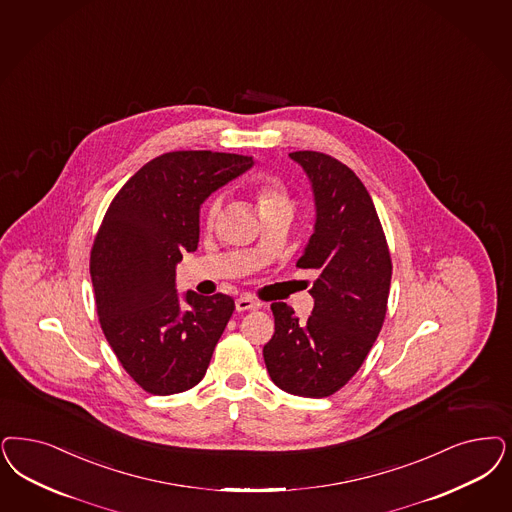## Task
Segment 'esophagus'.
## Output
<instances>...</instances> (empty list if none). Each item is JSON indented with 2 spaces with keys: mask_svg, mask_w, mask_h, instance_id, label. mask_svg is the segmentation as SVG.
<instances>
[{
  "mask_svg": "<svg viewBox=\"0 0 512 512\" xmlns=\"http://www.w3.org/2000/svg\"><path fill=\"white\" fill-rule=\"evenodd\" d=\"M263 304L259 300L251 299V297H240L236 299V310L238 312H246V310H255V308H261Z\"/></svg>",
  "mask_w": 512,
  "mask_h": 512,
  "instance_id": "esophagus-1",
  "label": "esophagus"
}]
</instances>
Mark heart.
I'll list each match as a JSON object with an SVG mask.
<instances>
[{
    "label": "heart",
    "mask_w": 512,
    "mask_h": 512,
    "mask_svg": "<svg viewBox=\"0 0 512 512\" xmlns=\"http://www.w3.org/2000/svg\"><path fill=\"white\" fill-rule=\"evenodd\" d=\"M255 198H257V206H259L261 213L270 212V210H276V208H291L289 196L285 193L282 183L272 179V177H263L255 183ZM217 213H219V204L213 202L210 210H208V215H206L208 227H213V223L217 219Z\"/></svg>",
    "instance_id": "obj_1"
}]
</instances>
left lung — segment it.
<instances>
[{
  "label": "left lung",
  "instance_id": "8db88e82",
  "mask_svg": "<svg viewBox=\"0 0 512 512\" xmlns=\"http://www.w3.org/2000/svg\"><path fill=\"white\" fill-rule=\"evenodd\" d=\"M312 183L316 225L297 266L318 272L312 316L300 321L274 302L266 371L299 397H329L346 386L371 352L388 310L391 257L371 194L352 170L325 153L295 151Z\"/></svg>",
  "mask_w": 512,
  "mask_h": 512
}]
</instances>
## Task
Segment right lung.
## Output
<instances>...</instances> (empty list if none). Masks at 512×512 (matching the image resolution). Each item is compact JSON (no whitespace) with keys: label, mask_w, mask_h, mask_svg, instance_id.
I'll list each match as a JSON object with an SVG mask.
<instances>
[{"label":"right lung","mask_w":512,"mask_h":512,"mask_svg":"<svg viewBox=\"0 0 512 512\" xmlns=\"http://www.w3.org/2000/svg\"><path fill=\"white\" fill-rule=\"evenodd\" d=\"M253 157L172 151L130 177L107 208L90 251L102 331L130 378L153 395L194 388L234 312V300L176 291V265L194 251L200 206L242 176Z\"/></svg>","instance_id":"obj_1"}]
</instances>
